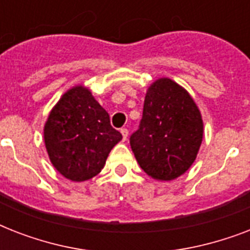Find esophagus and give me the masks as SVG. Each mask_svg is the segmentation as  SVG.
<instances>
[{"instance_id": "esophagus-1", "label": "esophagus", "mask_w": 250, "mask_h": 250, "mask_svg": "<svg viewBox=\"0 0 250 250\" xmlns=\"http://www.w3.org/2000/svg\"><path fill=\"white\" fill-rule=\"evenodd\" d=\"M121 133L122 136H123V140H127V137H128V129L127 128H121Z\"/></svg>"}]
</instances>
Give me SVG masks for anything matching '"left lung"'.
<instances>
[{
	"label": "left lung",
	"mask_w": 250,
	"mask_h": 250,
	"mask_svg": "<svg viewBox=\"0 0 250 250\" xmlns=\"http://www.w3.org/2000/svg\"><path fill=\"white\" fill-rule=\"evenodd\" d=\"M202 135V117L193 98L174 80L161 78L146 90L140 125L129 144L141 168L166 182L192 166Z\"/></svg>",
	"instance_id": "1"
}]
</instances>
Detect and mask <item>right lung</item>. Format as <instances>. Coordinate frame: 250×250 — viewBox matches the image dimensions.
Wrapping results in <instances>:
<instances>
[{"mask_svg": "<svg viewBox=\"0 0 250 250\" xmlns=\"http://www.w3.org/2000/svg\"><path fill=\"white\" fill-rule=\"evenodd\" d=\"M121 140V132L110 125L107 111L83 85L74 86L60 98L44 127L49 160L72 182L96 176Z\"/></svg>", "mask_w": 250, "mask_h": 250, "instance_id": "add662e5", "label": "right lung"}]
</instances>
